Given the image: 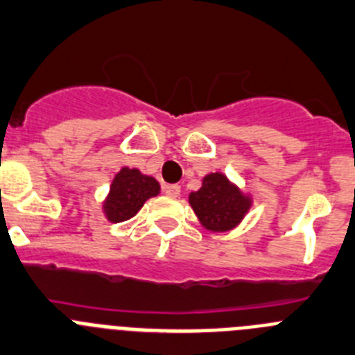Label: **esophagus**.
Returning <instances> with one entry per match:
<instances>
[{"mask_svg":"<svg viewBox=\"0 0 355 355\" xmlns=\"http://www.w3.org/2000/svg\"><path fill=\"white\" fill-rule=\"evenodd\" d=\"M164 193L171 198H178L180 196V185H177V184L164 185Z\"/></svg>","mask_w":355,"mask_h":355,"instance_id":"34e87169","label":"esophagus"}]
</instances>
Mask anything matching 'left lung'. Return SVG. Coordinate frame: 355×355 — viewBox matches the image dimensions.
Returning <instances> with one entry per match:
<instances>
[{"label": "left lung", "instance_id": "8db88e82", "mask_svg": "<svg viewBox=\"0 0 355 355\" xmlns=\"http://www.w3.org/2000/svg\"><path fill=\"white\" fill-rule=\"evenodd\" d=\"M189 203L203 228L210 232H230L244 219L253 205L251 196L223 173L203 177L201 187L189 194Z\"/></svg>", "mask_w": 355, "mask_h": 355}]
</instances>
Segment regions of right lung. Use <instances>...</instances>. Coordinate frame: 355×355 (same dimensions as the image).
Masks as SVG:
<instances>
[{
  "label": "right lung",
  "mask_w": 355,
  "mask_h": 355,
  "mask_svg": "<svg viewBox=\"0 0 355 355\" xmlns=\"http://www.w3.org/2000/svg\"><path fill=\"white\" fill-rule=\"evenodd\" d=\"M161 185L154 177L143 175L136 168H122L111 182L110 194L102 203L107 221L122 223L134 217L148 198L157 196Z\"/></svg>",
  "instance_id": "add662e5"
}]
</instances>
